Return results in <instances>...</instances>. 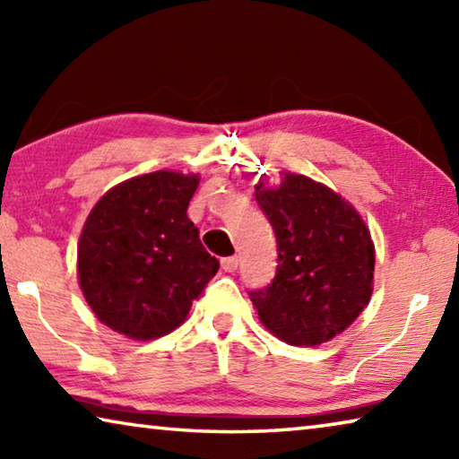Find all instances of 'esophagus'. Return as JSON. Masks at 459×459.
<instances>
[{"instance_id":"1","label":"esophagus","mask_w":459,"mask_h":459,"mask_svg":"<svg viewBox=\"0 0 459 459\" xmlns=\"http://www.w3.org/2000/svg\"><path fill=\"white\" fill-rule=\"evenodd\" d=\"M221 267H222V271H227V273H232V271H237V267H238V259L237 257H224L221 261Z\"/></svg>"}]
</instances>
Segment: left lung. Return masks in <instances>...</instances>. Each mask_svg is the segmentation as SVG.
Returning a JSON list of instances; mask_svg holds the SVG:
<instances>
[{
    "label": "left lung",
    "mask_w": 459,
    "mask_h": 459,
    "mask_svg": "<svg viewBox=\"0 0 459 459\" xmlns=\"http://www.w3.org/2000/svg\"><path fill=\"white\" fill-rule=\"evenodd\" d=\"M277 238L273 281L248 291L259 320L293 346H317L367 307L375 245L360 214L328 186L285 174L277 188L255 186Z\"/></svg>",
    "instance_id": "left-lung-1"
}]
</instances>
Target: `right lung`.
<instances>
[{
	"label": "right lung",
	"instance_id": "1",
	"mask_svg": "<svg viewBox=\"0 0 459 459\" xmlns=\"http://www.w3.org/2000/svg\"><path fill=\"white\" fill-rule=\"evenodd\" d=\"M198 176L131 178L92 208L79 240V281L100 322L134 340L166 336L219 271L188 219Z\"/></svg>",
	"mask_w": 459,
	"mask_h": 459
}]
</instances>
